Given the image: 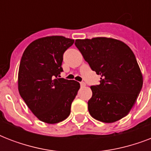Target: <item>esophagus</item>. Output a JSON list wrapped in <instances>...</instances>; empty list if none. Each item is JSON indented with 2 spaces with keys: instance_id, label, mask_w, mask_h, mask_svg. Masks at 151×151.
<instances>
[{
  "instance_id": "34e87169",
  "label": "esophagus",
  "mask_w": 151,
  "mask_h": 151,
  "mask_svg": "<svg viewBox=\"0 0 151 151\" xmlns=\"http://www.w3.org/2000/svg\"><path fill=\"white\" fill-rule=\"evenodd\" d=\"M80 84L81 87H85V86H86V84H85V82H81Z\"/></svg>"
}]
</instances>
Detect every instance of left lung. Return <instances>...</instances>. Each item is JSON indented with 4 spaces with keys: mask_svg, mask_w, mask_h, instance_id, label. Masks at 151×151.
<instances>
[{
    "mask_svg": "<svg viewBox=\"0 0 151 151\" xmlns=\"http://www.w3.org/2000/svg\"><path fill=\"white\" fill-rule=\"evenodd\" d=\"M75 45L92 70L101 76L100 84L91 86L90 115L105 123L125 117L143 87V75L131 48L119 40L103 37L78 39Z\"/></svg>",
    "mask_w": 151,
    "mask_h": 151,
    "instance_id": "8db88e82",
    "label": "left lung"
}]
</instances>
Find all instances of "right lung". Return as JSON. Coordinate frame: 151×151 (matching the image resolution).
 I'll list each match as a JSON object with an SVG mask.
<instances>
[{
  "label": "right lung",
  "instance_id": "add662e5",
  "mask_svg": "<svg viewBox=\"0 0 151 151\" xmlns=\"http://www.w3.org/2000/svg\"><path fill=\"white\" fill-rule=\"evenodd\" d=\"M74 42L63 36L37 39L25 49L18 73L19 92L40 121L56 124L68 117L80 84L59 78L65 51Z\"/></svg>",
  "mask_w": 151,
  "mask_h": 151
}]
</instances>
